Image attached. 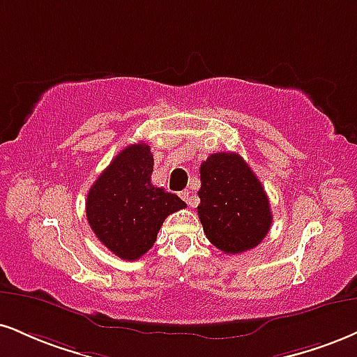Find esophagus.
Here are the masks:
<instances>
[{
	"label": "esophagus",
	"instance_id": "34e87169",
	"mask_svg": "<svg viewBox=\"0 0 357 357\" xmlns=\"http://www.w3.org/2000/svg\"><path fill=\"white\" fill-rule=\"evenodd\" d=\"M181 199L183 201H186L188 203V206H191V208H195V203H192V199H191V192L190 191H181Z\"/></svg>",
	"mask_w": 357,
	"mask_h": 357
}]
</instances>
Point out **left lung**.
Listing matches in <instances>:
<instances>
[{
    "label": "left lung",
    "mask_w": 357,
    "mask_h": 357,
    "mask_svg": "<svg viewBox=\"0 0 357 357\" xmlns=\"http://www.w3.org/2000/svg\"><path fill=\"white\" fill-rule=\"evenodd\" d=\"M197 216L206 238L226 255L256 248L271 229L263 184L238 153H214L199 169Z\"/></svg>",
    "instance_id": "obj_1"
}]
</instances>
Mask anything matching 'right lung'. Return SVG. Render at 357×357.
<instances>
[{
	"instance_id": "1",
	"label": "right lung",
	"mask_w": 357,
	"mask_h": 357,
	"mask_svg": "<svg viewBox=\"0 0 357 357\" xmlns=\"http://www.w3.org/2000/svg\"><path fill=\"white\" fill-rule=\"evenodd\" d=\"M153 166L148 144H130L102 171L86 197L93 233L124 261L148 252L166 218L186 208L176 195L153 186Z\"/></svg>"
}]
</instances>
